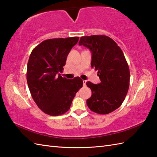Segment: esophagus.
Masks as SVG:
<instances>
[{"instance_id":"obj_1","label":"esophagus","mask_w":157,"mask_h":157,"mask_svg":"<svg viewBox=\"0 0 157 157\" xmlns=\"http://www.w3.org/2000/svg\"><path fill=\"white\" fill-rule=\"evenodd\" d=\"M86 82H87L86 80H83V84H84V86L86 85Z\"/></svg>"}]
</instances>
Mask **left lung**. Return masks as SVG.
Listing matches in <instances>:
<instances>
[{
	"label": "left lung",
	"instance_id": "8db88e82",
	"mask_svg": "<svg viewBox=\"0 0 157 157\" xmlns=\"http://www.w3.org/2000/svg\"><path fill=\"white\" fill-rule=\"evenodd\" d=\"M79 45L92 52L91 67L98 71L101 83L86 82L91 97L86 101L88 108L98 114H108L121 105L129 86L130 73L123 52L117 43L106 36L81 37Z\"/></svg>",
	"mask_w": 157,
	"mask_h": 157
}]
</instances>
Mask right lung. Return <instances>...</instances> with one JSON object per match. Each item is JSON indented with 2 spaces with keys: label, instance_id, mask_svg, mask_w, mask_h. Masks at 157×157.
<instances>
[{
  "label": "right lung",
  "instance_id": "obj_1",
  "mask_svg": "<svg viewBox=\"0 0 157 157\" xmlns=\"http://www.w3.org/2000/svg\"><path fill=\"white\" fill-rule=\"evenodd\" d=\"M79 37L48 39L35 47L27 66V82L36 104L46 114L57 116L70 109L83 86L79 77L68 79L61 73L69 52Z\"/></svg>",
  "mask_w": 157,
  "mask_h": 157
}]
</instances>
